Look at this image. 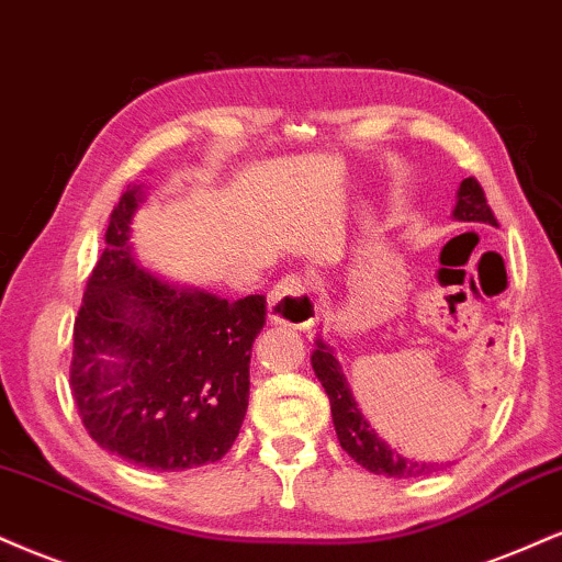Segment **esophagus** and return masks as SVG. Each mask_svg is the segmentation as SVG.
Here are the masks:
<instances>
[{"instance_id":"34e87169","label":"esophagus","mask_w":562,"mask_h":562,"mask_svg":"<svg viewBox=\"0 0 562 562\" xmlns=\"http://www.w3.org/2000/svg\"><path fill=\"white\" fill-rule=\"evenodd\" d=\"M314 295L303 274H285L269 293V319L288 327H311L314 324Z\"/></svg>"}]
</instances>
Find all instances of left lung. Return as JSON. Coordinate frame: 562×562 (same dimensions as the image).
<instances>
[{
    "mask_svg": "<svg viewBox=\"0 0 562 562\" xmlns=\"http://www.w3.org/2000/svg\"><path fill=\"white\" fill-rule=\"evenodd\" d=\"M452 216L461 222H486V225L497 227V216L486 204L484 188L479 186L476 178H465L458 188V204ZM311 367L314 374L319 376L324 392L329 397V408H333V424L340 439V448L348 452L358 465L371 471V474L395 476V479H416L431 474L437 469L435 463H422L403 458L401 452L392 450L384 439L371 429V424L363 418L358 408L356 397L350 395V384L342 374L340 361H337L333 350L324 342H316L314 356H311Z\"/></svg>",
    "mask_w": 562,
    "mask_h": 562,
    "instance_id": "left-lung-1",
    "label": "left lung"
}]
</instances>
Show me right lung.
<instances>
[{
	"instance_id": "obj_1",
	"label": "right lung",
	"mask_w": 562,
	"mask_h": 562,
	"mask_svg": "<svg viewBox=\"0 0 562 562\" xmlns=\"http://www.w3.org/2000/svg\"><path fill=\"white\" fill-rule=\"evenodd\" d=\"M127 188L110 214L72 327L70 387L99 448L154 471L220 461L248 408V363L267 299L225 301L175 288L140 269Z\"/></svg>"
}]
</instances>
